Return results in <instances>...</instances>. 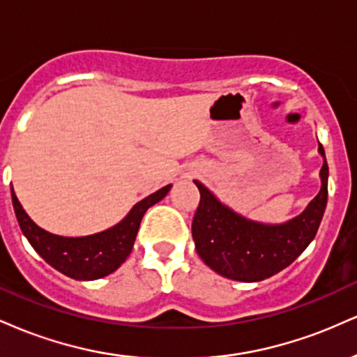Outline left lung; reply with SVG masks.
I'll list each match as a JSON object with an SVG mask.
<instances>
[{
    "instance_id": "1",
    "label": "left lung",
    "mask_w": 357,
    "mask_h": 357,
    "mask_svg": "<svg viewBox=\"0 0 357 357\" xmlns=\"http://www.w3.org/2000/svg\"><path fill=\"white\" fill-rule=\"evenodd\" d=\"M321 190L301 215L284 223H261L221 203L203 183L196 181L199 206L192 218V240L202 260L221 277L260 282L289 267L314 240L327 204L326 153L319 142Z\"/></svg>"
}]
</instances>
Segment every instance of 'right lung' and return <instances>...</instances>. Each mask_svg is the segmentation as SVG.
I'll return each instance as SVG.
<instances>
[{"label":"right lung","mask_w":357,"mask_h":357,"mask_svg":"<svg viewBox=\"0 0 357 357\" xmlns=\"http://www.w3.org/2000/svg\"><path fill=\"white\" fill-rule=\"evenodd\" d=\"M171 186L173 184H167L134 204L132 210L117 225L87 236L53 235L40 228L26 215L22 203L16 198L13 188H11V199L23 235L48 265L75 280H97L116 272L124 264L126 258L132 252L144 213L153 204L161 202L169 192Z\"/></svg>","instance_id":"add662e5"}]
</instances>
